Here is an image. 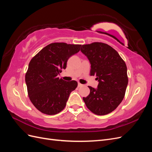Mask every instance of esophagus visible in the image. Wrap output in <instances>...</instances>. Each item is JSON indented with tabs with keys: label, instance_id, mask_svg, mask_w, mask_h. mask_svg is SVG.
Instances as JSON below:
<instances>
[{
	"label": "esophagus",
	"instance_id": "esophagus-1",
	"mask_svg": "<svg viewBox=\"0 0 152 152\" xmlns=\"http://www.w3.org/2000/svg\"><path fill=\"white\" fill-rule=\"evenodd\" d=\"M82 86H83V84H82L80 83L78 84V87H82Z\"/></svg>",
	"mask_w": 152,
	"mask_h": 152
}]
</instances>
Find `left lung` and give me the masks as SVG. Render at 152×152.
I'll list each match as a JSON object with an SVG mask.
<instances>
[{"mask_svg": "<svg viewBox=\"0 0 152 152\" xmlns=\"http://www.w3.org/2000/svg\"><path fill=\"white\" fill-rule=\"evenodd\" d=\"M81 52L91 63V75H96L98 88L88 86L90 93L83 98L86 107L98 115L115 110L125 96L128 84L127 66L120 55L109 45L94 42L82 45Z\"/></svg>", "mask_w": 152, "mask_h": 152, "instance_id": "8db88e82", "label": "left lung"}]
</instances>
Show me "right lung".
Returning a JSON list of instances; mask_svg holds the SVG:
<instances>
[{
  "mask_svg": "<svg viewBox=\"0 0 152 152\" xmlns=\"http://www.w3.org/2000/svg\"><path fill=\"white\" fill-rule=\"evenodd\" d=\"M81 45L56 42L48 45L29 63L25 82L31 102L40 112L55 115L65 108L75 80L65 81L58 75L66 67L69 58L80 50Z\"/></svg>",
  "mask_w": 152,
  "mask_h": 152,
  "instance_id": "1",
  "label": "right lung"
}]
</instances>
